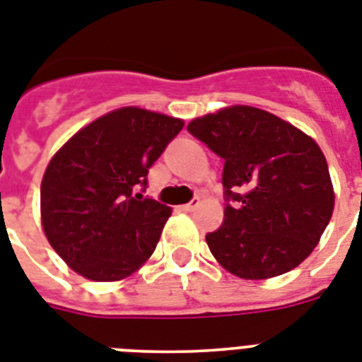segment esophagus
<instances>
[{"instance_id": "esophagus-1", "label": "esophagus", "mask_w": 362, "mask_h": 362, "mask_svg": "<svg viewBox=\"0 0 362 362\" xmlns=\"http://www.w3.org/2000/svg\"><path fill=\"white\" fill-rule=\"evenodd\" d=\"M199 204H200V199H193L191 202H187V204L180 206V209L182 211H193V209L199 208Z\"/></svg>"}]
</instances>
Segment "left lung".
Masks as SVG:
<instances>
[{"mask_svg":"<svg viewBox=\"0 0 362 362\" xmlns=\"http://www.w3.org/2000/svg\"><path fill=\"white\" fill-rule=\"evenodd\" d=\"M187 132L224 160V221L206 233L215 259L245 279L298 267L318 245L335 204L315 139L252 106L193 119Z\"/></svg>","mask_w":362,"mask_h":362,"instance_id":"obj_1","label":"left lung"}]
</instances>
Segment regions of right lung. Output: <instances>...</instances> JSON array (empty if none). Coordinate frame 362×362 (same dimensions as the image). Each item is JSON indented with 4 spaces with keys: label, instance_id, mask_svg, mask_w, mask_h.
<instances>
[{
    "label": "right lung",
    "instance_id": "right-lung-1",
    "mask_svg": "<svg viewBox=\"0 0 362 362\" xmlns=\"http://www.w3.org/2000/svg\"><path fill=\"white\" fill-rule=\"evenodd\" d=\"M182 127L129 106L78 130L54 154L40 187L42 226L75 272L115 281L153 256L171 208L144 197L147 175Z\"/></svg>",
    "mask_w": 362,
    "mask_h": 362
}]
</instances>
